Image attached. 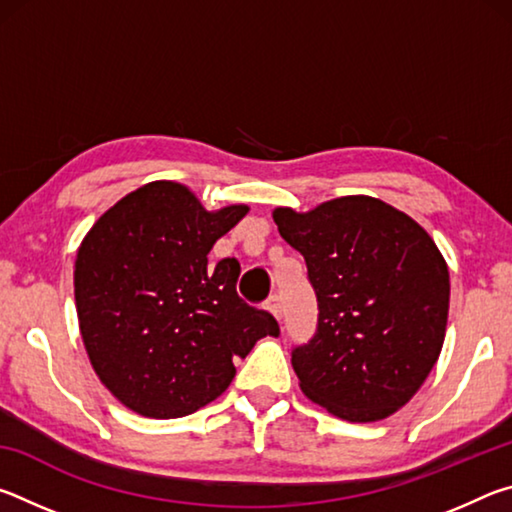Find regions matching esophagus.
<instances>
[{
	"label": "esophagus",
	"mask_w": 512,
	"mask_h": 512,
	"mask_svg": "<svg viewBox=\"0 0 512 512\" xmlns=\"http://www.w3.org/2000/svg\"><path fill=\"white\" fill-rule=\"evenodd\" d=\"M266 309L271 311V314H273L277 320H280V318H282V298L277 296V293H273V296H268Z\"/></svg>",
	"instance_id": "1"
}]
</instances>
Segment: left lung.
I'll use <instances>...</instances> for the list:
<instances>
[{
	"instance_id": "left-lung-1",
	"label": "left lung",
	"mask_w": 512,
	"mask_h": 512,
	"mask_svg": "<svg viewBox=\"0 0 512 512\" xmlns=\"http://www.w3.org/2000/svg\"><path fill=\"white\" fill-rule=\"evenodd\" d=\"M282 239L307 262L318 325L291 352L311 402L350 422H375L411 400L443 350L445 257L422 225L372 196L309 212L277 207Z\"/></svg>"
}]
</instances>
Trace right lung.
Masks as SVG:
<instances>
[{
    "label": "right lung",
    "mask_w": 512,
    "mask_h": 512,
    "mask_svg": "<svg viewBox=\"0 0 512 512\" xmlns=\"http://www.w3.org/2000/svg\"><path fill=\"white\" fill-rule=\"evenodd\" d=\"M248 205L207 212L185 185L155 180L99 216L81 241L74 298L101 384L144 418H183L214 402L277 320L239 298L241 266L207 264Z\"/></svg>",
    "instance_id": "obj_1"
}]
</instances>
